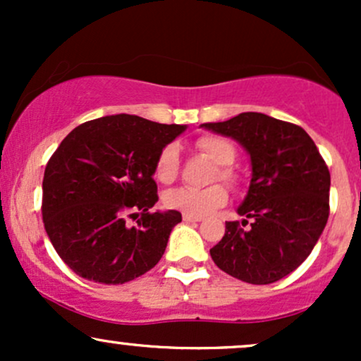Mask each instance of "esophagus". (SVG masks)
I'll return each instance as SVG.
<instances>
[{"instance_id":"34e87169","label":"esophagus","mask_w":361,"mask_h":361,"mask_svg":"<svg viewBox=\"0 0 361 361\" xmlns=\"http://www.w3.org/2000/svg\"><path fill=\"white\" fill-rule=\"evenodd\" d=\"M183 221H185V222H200L202 217H195V215L183 214Z\"/></svg>"}]
</instances>
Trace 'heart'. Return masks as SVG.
I'll list each match as a JSON object with an SVG mask.
<instances>
[{"mask_svg": "<svg viewBox=\"0 0 361 361\" xmlns=\"http://www.w3.org/2000/svg\"><path fill=\"white\" fill-rule=\"evenodd\" d=\"M195 147L212 163L217 164L212 175V180H222L231 186L239 183V175L231 166L238 157V149L229 139L222 135H202L195 140ZM180 169V154L175 144H168L159 151L154 164V175L161 183H171L178 176ZM227 190L222 185H212L207 188H175L166 193L164 204L168 209L180 210V212L202 217L214 212L227 202Z\"/></svg>", "mask_w": 361, "mask_h": 361, "instance_id": "obj_1", "label": "heart"}]
</instances>
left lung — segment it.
<instances>
[{"label": "left lung", "mask_w": 361, "mask_h": 361, "mask_svg": "<svg viewBox=\"0 0 361 361\" xmlns=\"http://www.w3.org/2000/svg\"><path fill=\"white\" fill-rule=\"evenodd\" d=\"M202 127L238 140L250 152L252 178L239 222L210 250L214 263L234 279L268 285L300 267L329 217L331 175L304 128L246 111ZM252 226L244 230L247 219Z\"/></svg>", "instance_id": "left-lung-1"}]
</instances>
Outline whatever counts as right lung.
<instances>
[{
	"label": "right lung",
	"mask_w": 361,
	"mask_h": 361,
	"mask_svg": "<svg viewBox=\"0 0 361 361\" xmlns=\"http://www.w3.org/2000/svg\"><path fill=\"white\" fill-rule=\"evenodd\" d=\"M137 115H109L73 128L45 166L42 219L61 259L76 275L118 285L156 267L178 210L151 212L154 164L185 130ZM140 217L130 228L127 218Z\"/></svg>",
	"instance_id": "obj_1"
}]
</instances>
